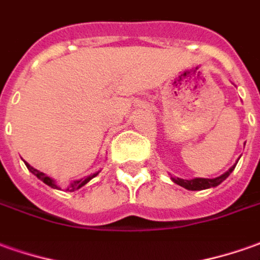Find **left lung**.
<instances>
[{"instance_id":"obj_1","label":"left lung","mask_w":260,"mask_h":260,"mask_svg":"<svg viewBox=\"0 0 260 260\" xmlns=\"http://www.w3.org/2000/svg\"><path fill=\"white\" fill-rule=\"evenodd\" d=\"M236 167V164H234L232 167L229 168L226 173H223L222 175L216 177V178H192V180H182L178 177H173L171 175V180L175 184H178L180 187H184L185 189L189 191H201V189H208V188L218 187L222 181H225L229 177V174L234 171V168Z\"/></svg>"}]
</instances>
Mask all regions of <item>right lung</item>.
Wrapping results in <instances>:
<instances>
[{"mask_svg": "<svg viewBox=\"0 0 260 260\" xmlns=\"http://www.w3.org/2000/svg\"><path fill=\"white\" fill-rule=\"evenodd\" d=\"M25 166H26V168L31 171L32 174L37 175L38 178H39L41 181H44L46 185H49L51 188H55V189H60V187H59L58 184H56V181H55L53 178H51L49 175H46V174H44V173H41V171H38L37 168L31 167L28 162H25ZM98 174H99V171H98V173H94V174L87 175V177H85V178H80V180L72 181L71 184H69V185H68V187H66V191H71V192H72V191H76V189H79V188H82L83 185H86L87 182L90 181L92 178H94V177H96Z\"/></svg>", "mask_w": 260, "mask_h": 260, "instance_id": "add662e5", "label": "right lung"}]
</instances>
